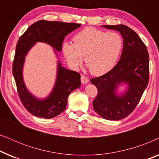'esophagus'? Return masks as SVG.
<instances>
[{
  "instance_id": "1",
  "label": "esophagus",
  "mask_w": 159,
  "mask_h": 159,
  "mask_svg": "<svg viewBox=\"0 0 159 159\" xmlns=\"http://www.w3.org/2000/svg\"><path fill=\"white\" fill-rule=\"evenodd\" d=\"M88 82H89L88 78L87 77H85V76H84V75H81V82H82V83L87 84Z\"/></svg>"
}]
</instances>
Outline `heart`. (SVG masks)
<instances>
[{"label":"heart","instance_id":"1","mask_svg":"<svg viewBox=\"0 0 159 159\" xmlns=\"http://www.w3.org/2000/svg\"><path fill=\"white\" fill-rule=\"evenodd\" d=\"M74 44L64 43L63 53L73 68L84 63L93 75L100 76L114 66L122 49L123 41L116 32H106L86 28L73 38Z\"/></svg>","mask_w":159,"mask_h":159}]
</instances>
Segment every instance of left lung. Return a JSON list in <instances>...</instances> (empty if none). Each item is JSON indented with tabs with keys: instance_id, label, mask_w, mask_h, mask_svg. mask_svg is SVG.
<instances>
[{
	"instance_id": "obj_1",
	"label": "left lung",
	"mask_w": 159,
	"mask_h": 159,
	"mask_svg": "<svg viewBox=\"0 0 159 159\" xmlns=\"http://www.w3.org/2000/svg\"><path fill=\"white\" fill-rule=\"evenodd\" d=\"M117 30L124 39L121 58L111 70L101 77L91 78L98 95L93 106L99 116L108 120H120L133 111L142 97L149 80V55L146 45L134 30L124 25H105ZM129 88L124 95L115 90L119 84Z\"/></svg>"
}]
</instances>
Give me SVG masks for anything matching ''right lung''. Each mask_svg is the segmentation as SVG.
Instances as JSON below:
<instances>
[{"mask_svg":"<svg viewBox=\"0 0 159 159\" xmlns=\"http://www.w3.org/2000/svg\"><path fill=\"white\" fill-rule=\"evenodd\" d=\"M80 26V24L76 23L40 20L32 24L19 38L13 61V75L21 103L34 116L51 119L64 111L69 95L81 85L80 75L64 68L59 62L53 91L45 99L38 100L28 92L23 81L22 69L26 54L36 42L47 43L56 51H61L65 36Z\"/></svg>","mask_w":159,"mask_h":159,"instance_id":"right-lung-1","label":"right lung"}]
</instances>
